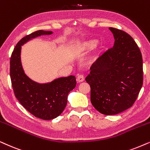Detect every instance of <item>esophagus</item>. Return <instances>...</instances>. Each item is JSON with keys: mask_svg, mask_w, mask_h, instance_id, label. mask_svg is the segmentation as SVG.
<instances>
[{"mask_svg": "<svg viewBox=\"0 0 150 150\" xmlns=\"http://www.w3.org/2000/svg\"><path fill=\"white\" fill-rule=\"evenodd\" d=\"M84 80V76L83 74H79L77 76V81L78 82H81Z\"/></svg>", "mask_w": 150, "mask_h": 150, "instance_id": "1", "label": "esophagus"}]
</instances>
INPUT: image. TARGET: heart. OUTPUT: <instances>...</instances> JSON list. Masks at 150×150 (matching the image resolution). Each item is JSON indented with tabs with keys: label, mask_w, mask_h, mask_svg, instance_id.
<instances>
[{
	"label": "heart",
	"mask_w": 150,
	"mask_h": 150,
	"mask_svg": "<svg viewBox=\"0 0 150 150\" xmlns=\"http://www.w3.org/2000/svg\"><path fill=\"white\" fill-rule=\"evenodd\" d=\"M96 41L91 40V41H87V42L84 43V47H86V48H92V47H93L94 45H96Z\"/></svg>",
	"instance_id": "obj_1"
}]
</instances>
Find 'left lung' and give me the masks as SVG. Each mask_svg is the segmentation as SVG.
I'll return each mask as SVG.
<instances>
[{
    "label": "left lung",
    "mask_w": 150,
    "mask_h": 150,
    "mask_svg": "<svg viewBox=\"0 0 150 150\" xmlns=\"http://www.w3.org/2000/svg\"><path fill=\"white\" fill-rule=\"evenodd\" d=\"M109 30L114 45L99 57L85 79L91 86L93 106L107 115L132 107L143 82V58L134 39L121 30Z\"/></svg>",
    "instance_id": "1"
}]
</instances>
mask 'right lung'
I'll use <instances>...</instances> for the list:
<instances>
[{
    "instance_id": "right-lung-1",
    "label": "right lung",
    "mask_w": 150,
    "mask_h": 150,
    "mask_svg": "<svg viewBox=\"0 0 150 150\" xmlns=\"http://www.w3.org/2000/svg\"><path fill=\"white\" fill-rule=\"evenodd\" d=\"M52 33L37 30L22 38L15 46L9 62V75L15 97L28 111L43 120H52L63 112L68 94L76 86V79L73 75L39 84L25 75L21 63V45L33 38Z\"/></svg>"
}]
</instances>
